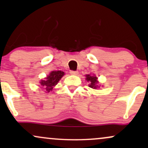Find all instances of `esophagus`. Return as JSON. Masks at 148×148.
Wrapping results in <instances>:
<instances>
[{"label":"esophagus","instance_id":"34e87169","mask_svg":"<svg viewBox=\"0 0 148 148\" xmlns=\"http://www.w3.org/2000/svg\"><path fill=\"white\" fill-rule=\"evenodd\" d=\"M70 74H72V75H77L78 74V71H74V70H71L70 72Z\"/></svg>","mask_w":148,"mask_h":148}]
</instances>
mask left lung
<instances>
[{
	"mask_svg": "<svg viewBox=\"0 0 148 148\" xmlns=\"http://www.w3.org/2000/svg\"><path fill=\"white\" fill-rule=\"evenodd\" d=\"M97 78L95 76H90V75H86V80L90 82L89 87L93 88V89H96L98 87V86H97V84L98 83V81H97Z\"/></svg>",
	"mask_w": 148,
	"mask_h": 148,
	"instance_id": "8db88e82",
	"label": "left lung"
}]
</instances>
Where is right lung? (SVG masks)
<instances>
[{"mask_svg":"<svg viewBox=\"0 0 148 148\" xmlns=\"http://www.w3.org/2000/svg\"><path fill=\"white\" fill-rule=\"evenodd\" d=\"M64 74V73L62 71H53L49 76H47L45 80H42L40 84L47 92H49L52 90L53 87H54L63 76Z\"/></svg>","mask_w":148,"mask_h":148,"instance_id":"obj_1","label":"right lung"}]
</instances>
